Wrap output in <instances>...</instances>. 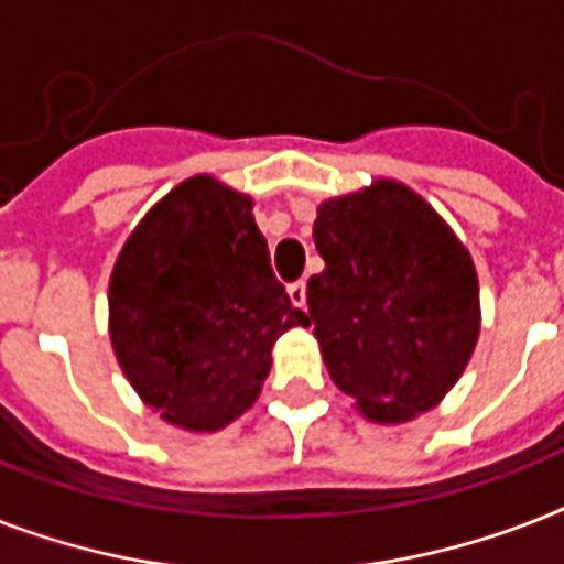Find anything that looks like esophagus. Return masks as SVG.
<instances>
[{
	"instance_id": "obj_1",
	"label": "esophagus",
	"mask_w": 564,
	"mask_h": 564,
	"mask_svg": "<svg viewBox=\"0 0 564 564\" xmlns=\"http://www.w3.org/2000/svg\"><path fill=\"white\" fill-rule=\"evenodd\" d=\"M290 301L295 304V307H304L307 304V283L304 281H295L290 286Z\"/></svg>"
}]
</instances>
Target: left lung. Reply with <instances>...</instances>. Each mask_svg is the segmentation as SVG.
Returning <instances> with one entry per match:
<instances>
[{
	"label": "left lung",
	"instance_id": "1",
	"mask_svg": "<svg viewBox=\"0 0 564 564\" xmlns=\"http://www.w3.org/2000/svg\"><path fill=\"white\" fill-rule=\"evenodd\" d=\"M310 278L313 336L327 375L375 424L433 410L480 336V283L451 225L401 181L318 204Z\"/></svg>",
	"mask_w": 564,
	"mask_h": 564
}]
</instances>
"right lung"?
Segmentation results:
<instances>
[{
  "label": "right lung",
  "mask_w": 564,
  "mask_h": 564,
  "mask_svg": "<svg viewBox=\"0 0 564 564\" xmlns=\"http://www.w3.org/2000/svg\"><path fill=\"white\" fill-rule=\"evenodd\" d=\"M251 210V195L193 175L145 213L110 272L119 369L172 427H228L260 398L278 336L310 325Z\"/></svg>",
  "instance_id": "add662e5"
}]
</instances>
